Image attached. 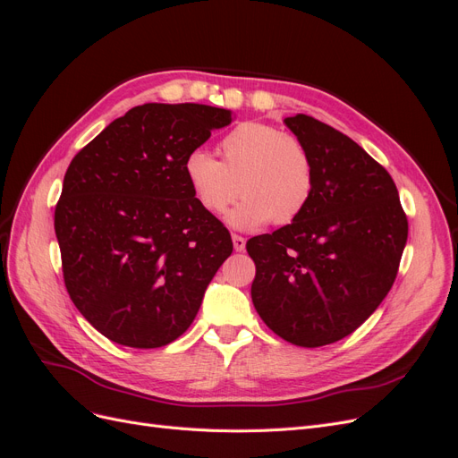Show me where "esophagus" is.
<instances>
[{"mask_svg": "<svg viewBox=\"0 0 458 458\" xmlns=\"http://www.w3.org/2000/svg\"><path fill=\"white\" fill-rule=\"evenodd\" d=\"M233 246H234V250L237 252H242L244 248H246V241L241 237V234H233Z\"/></svg>", "mask_w": 458, "mask_h": 458, "instance_id": "esophagus-1", "label": "esophagus"}]
</instances>
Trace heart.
I'll return each instance as SVG.
<instances>
[{"instance_id": "heart-1", "label": "heart", "mask_w": 458, "mask_h": 458, "mask_svg": "<svg viewBox=\"0 0 458 458\" xmlns=\"http://www.w3.org/2000/svg\"><path fill=\"white\" fill-rule=\"evenodd\" d=\"M221 160L206 150L187 155L185 179L204 212L217 216L244 195L229 212V225L258 229L296 219L311 199L313 162L298 137L259 122H246L219 141Z\"/></svg>"}]
</instances>
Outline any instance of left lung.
Masks as SVG:
<instances>
[{"mask_svg": "<svg viewBox=\"0 0 458 458\" xmlns=\"http://www.w3.org/2000/svg\"><path fill=\"white\" fill-rule=\"evenodd\" d=\"M313 162L311 199L293 224L246 242L252 301L276 336L318 348L345 338L395 281L409 224L392 175L348 135L284 118Z\"/></svg>", "mask_w": 458, "mask_h": 458, "instance_id": "left-lung-1", "label": "left lung"}]
</instances>
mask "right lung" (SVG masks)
I'll list each match as a JSON object with an SVG mask.
<instances>
[{"label": "right lung", "mask_w": 458, "mask_h": 458, "mask_svg": "<svg viewBox=\"0 0 458 458\" xmlns=\"http://www.w3.org/2000/svg\"><path fill=\"white\" fill-rule=\"evenodd\" d=\"M231 110L147 103L110 122L72 158L55 208L64 284L103 336L162 348L195 321L231 234L185 179L189 152Z\"/></svg>", "instance_id": "obj_1"}]
</instances>
